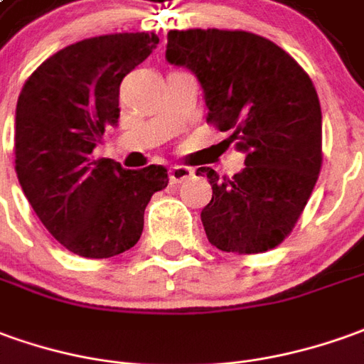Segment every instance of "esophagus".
Listing matches in <instances>:
<instances>
[{
    "mask_svg": "<svg viewBox=\"0 0 364 364\" xmlns=\"http://www.w3.org/2000/svg\"><path fill=\"white\" fill-rule=\"evenodd\" d=\"M194 172H192V168L188 166H172V170H170V184H182L184 180H188V178L192 176Z\"/></svg>",
    "mask_w": 364,
    "mask_h": 364,
    "instance_id": "1",
    "label": "esophagus"
}]
</instances>
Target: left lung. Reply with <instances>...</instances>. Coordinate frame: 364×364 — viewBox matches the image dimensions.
Here are the masks:
<instances>
[{"label": "left lung", "instance_id": "obj_1", "mask_svg": "<svg viewBox=\"0 0 364 364\" xmlns=\"http://www.w3.org/2000/svg\"><path fill=\"white\" fill-rule=\"evenodd\" d=\"M166 59L198 77L208 124L245 152L234 176H208L212 200L202 210L210 244L222 252L263 254L291 234L323 164L321 105L315 85L282 47L240 29L168 33Z\"/></svg>", "mask_w": 364, "mask_h": 364}]
</instances>
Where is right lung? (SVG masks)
Returning <instances> with one entry per match:
<instances>
[{
  "label": "right lung",
  "mask_w": 364,
  "mask_h": 364,
  "mask_svg": "<svg viewBox=\"0 0 364 364\" xmlns=\"http://www.w3.org/2000/svg\"><path fill=\"white\" fill-rule=\"evenodd\" d=\"M156 33L82 39L25 81L15 109V172L49 234L73 254L105 259L142 235L144 210L168 186L164 166L124 170L92 150L119 124V87L156 49Z\"/></svg>",
  "instance_id": "obj_1"
}]
</instances>
